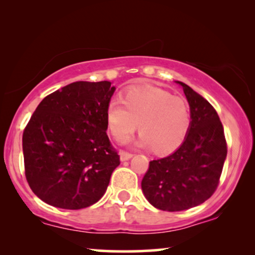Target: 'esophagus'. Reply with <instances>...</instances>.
I'll return each mask as SVG.
<instances>
[{
  "label": "esophagus",
  "mask_w": 255,
  "mask_h": 255,
  "mask_svg": "<svg viewBox=\"0 0 255 255\" xmlns=\"http://www.w3.org/2000/svg\"><path fill=\"white\" fill-rule=\"evenodd\" d=\"M120 155H121V160L122 161H127V160L131 159L133 154L132 153H128V152H125V151H121L120 152Z\"/></svg>",
  "instance_id": "esophagus-1"
}]
</instances>
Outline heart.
<instances>
[{"label":"heart","mask_w":255,"mask_h":255,"mask_svg":"<svg viewBox=\"0 0 255 255\" xmlns=\"http://www.w3.org/2000/svg\"><path fill=\"white\" fill-rule=\"evenodd\" d=\"M106 123L117 141L127 140L138 125V144L163 154L182 144L191 117L189 106L182 97L158 87L140 86L125 90L122 103L117 100L108 103Z\"/></svg>","instance_id":"b5f03b06"}]
</instances>
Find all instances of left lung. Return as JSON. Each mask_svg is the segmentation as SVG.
I'll return each mask as SVG.
<instances>
[{
  "instance_id": "8db88e82",
  "label": "left lung",
  "mask_w": 255,
  "mask_h": 255,
  "mask_svg": "<svg viewBox=\"0 0 255 255\" xmlns=\"http://www.w3.org/2000/svg\"><path fill=\"white\" fill-rule=\"evenodd\" d=\"M191 123L182 145L166 158L152 160L141 189L153 207L182 211L200 205L217 189L228 153L222 122L215 108L186 83Z\"/></svg>"
}]
</instances>
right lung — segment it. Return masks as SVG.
I'll return each instance as SVG.
<instances>
[{
  "mask_svg": "<svg viewBox=\"0 0 255 255\" xmlns=\"http://www.w3.org/2000/svg\"><path fill=\"white\" fill-rule=\"evenodd\" d=\"M109 81H78L47 95L23 132L27 183L45 203L78 210L106 193L120 155L107 134Z\"/></svg>",
  "mask_w": 255,
  "mask_h": 255,
  "instance_id": "1",
  "label": "right lung"
}]
</instances>
